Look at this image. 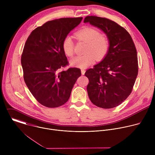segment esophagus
<instances>
[{
    "instance_id": "34e87169",
    "label": "esophagus",
    "mask_w": 155,
    "mask_h": 155,
    "mask_svg": "<svg viewBox=\"0 0 155 155\" xmlns=\"http://www.w3.org/2000/svg\"><path fill=\"white\" fill-rule=\"evenodd\" d=\"M81 74H82V75H84L85 71L83 70V69H81Z\"/></svg>"
}]
</instances>
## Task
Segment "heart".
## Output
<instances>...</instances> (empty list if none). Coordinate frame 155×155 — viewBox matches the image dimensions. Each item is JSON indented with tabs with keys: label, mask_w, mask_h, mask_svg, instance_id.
<instances>
[{
	"label": "heart",
	"mask_w": 155,
	"mask_h": 155,
	"mask_svg": "<svg viewBox=\"0 0 155 155\" xmlns=\"http://www.w3.org/2000/svg\"><path fill=\"white\" fill-rule=\"evenodd\" d=\"M75 35L78 40L86 43L84 54L74 58L70 62L72 66L85 69L95 60H101L107 54L109 48L108 39L101 35L97 29L87 27L78 31ZM74 43L70 35L66 36L62 43V48L65 54L71 57L74 54Z\"/></svg>",
	"instance_id": "1"
}]
</instances>
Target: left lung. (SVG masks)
Masks as SVG:
<instances>
[{"label": "left lung", "instance_id": "left-lung-1", "mask_svg": "<svg viewBox=\"0 0 155 155\" xmlns=\"http://www.w3.org/2000/svg\"><path fill=\"white\" fill-rule=\"evenodd\" d=\"M84 23L102 30L109 40L108 51L94 68L86 71L87 91L91 102L103 108L121 104L132 92L138 74L137 51L129 32L115 21L87 16Z\"/></svg>", "mask_w": 155, "mask_h": 155}]
</instances>
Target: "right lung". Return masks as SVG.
<instances>
[{"label": "right lung", "instance_id": "1", "mask_svg": "<svg viewBox=\"0 0 155 155\" xmlns=\"http://www.w3.org/2000/svg\"><path fill=\"white\" fill-rule=\"evenodd\" d=\"M83 18H64L47 22L28 37L21 56L23 77L28 89L41 105L49 108L62 105L69 100L80 69L69 68L62 48L64 38Z\"/></svg>", "mask_w": 155, "mask_h": 155}]
</instances>
